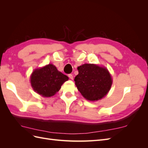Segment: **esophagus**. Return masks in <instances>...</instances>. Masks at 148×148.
I'll return each instance as SVG.
<instances>
[{
	"mask_svg": "<svg viewBox=\"0 0 148 148\" xmlns=\"http://www.w3.org/2000/svg\"><path fill=\"white\" fill-rule=\"evenodd\" d=\"M69 77L70 79H73V75H71V74H69Z\"/></svg>",
	"mask_w": 148,
	"mask_h": 148,
	"instance_id": "esophagus-1",
	"label": "esophagus"
}]
</instances>
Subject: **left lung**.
<instances>
[{"mask_svg": "<svg viewBox=\"0 0 148 148\" xmlns=\"http://www.w3.org/2000/svg\"><path fill=\"white\" fill-rule=\"evenodd\" d=\"M74 80L82 95L88 101H97L105 97L111 88L112 78L105 66L84 64L78 67Z\"/></svg>", "mask_w": 148, "mask_h": 148, "instance_id": "8db88e82", "label": "left lung"}]
</instances>
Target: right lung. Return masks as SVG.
Wrapping results in <instances>:
<instances>
[{
  "mask_svg": "<svg viewBox=\"0 0 148 148\" xmlns=\"http://www.w3.org/2000/svg\"><path fill=\"white\" fill-rule=\"evenodd\" d=\"M69 77L58 70L55 65L48 64L35 69L30 77V83L33 90L45 97L55 95Z\"/></svg>",
  "mask_w": 148,
  "mask_h": 148,
  "instance_id": "add662e5",
  "label": "right lung"
}]
</instances>
